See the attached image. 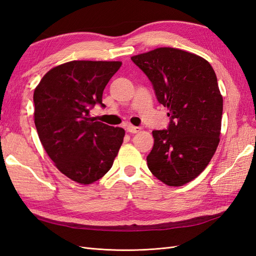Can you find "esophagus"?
<instances>
[{
	"instance_id": "esophagus-1",
	"label": "esophagus",
	"mask_w": 256,
	"mask_h": 256,
	"mask_svg": "<svg viewBox=\"0 0 256 256\" xmlns=\"http://www.w3.org/2000/svg\"><path fill=\"white\" fill-rule=\"evenodd\" d=\"M141 130H142L141 127H136V126H132V125H130V126L127 127V131L129 134H138V132H140Z\"/></svg>"
}]
</instances>
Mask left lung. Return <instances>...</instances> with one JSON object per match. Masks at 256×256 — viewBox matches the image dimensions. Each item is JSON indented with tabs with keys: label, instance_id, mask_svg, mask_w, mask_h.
I'll return each instance as SVG.
<instances>
[{
	"label": "left lung",
	"instance_id": "left-lung-1",
	"mask_svg": "<svg viewBox=\"0 0 256 256\" xmlns=\"http://www.w3.org/2000/svg\"><path fill=\"white\" fill-rule=\"evenodd\" d=\"M152 83L171 118L166 130H154L147 166L171 187L194 180L210 162L220 142L223 98L214 70L194 53L157 48L131 58Z\"/></svg>",
	"mask_w": 256,
	"mask_h": 256
}]
</instances>
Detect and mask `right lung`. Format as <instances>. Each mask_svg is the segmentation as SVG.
Wrapping results in <instances>:
<instances>
[{
	"label": "right lung",
	"mask_w": 256,
	"mask_h": 256,
	"mask_svg": "<svg viewBox=\"0 0 256 256\" xmlns=\"http://www.w3.org/2000/svg\"><path fill=\"white\" fill-rule=\"evenodd\" d=\"M122 62L72 60L53 67L34 90V122L46 152L72 180L90 184L109 172L125 130L90 118Z\"/></svg>",
	"instance_id": "add662e5"
}]
</instances>
